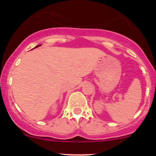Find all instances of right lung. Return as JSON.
I'll list each match as a JSON object with an SVG mask.
<instances>
[{
	"mask_svg": "<svg viewBox=\"0 0 156 156\" xmlns=\"http://www.w3.org/2000/svg\"><path fill=\"white\" fill-rule=\"evenodd\" d=\"M39 46H40V44H39V45H37V46H36L35 48H37V47H39Z\"/></svg>",
	"mask_w": 156,
	"mask_h": 156,
	"instance_id": "right-lung-1",
	"label": "right lung"
}]
</instances>
